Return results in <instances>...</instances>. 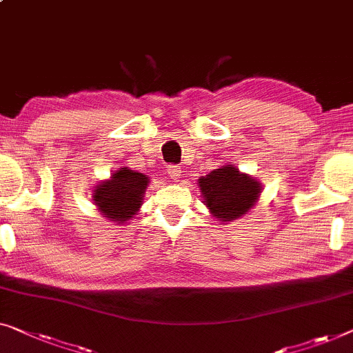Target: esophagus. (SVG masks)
<instances>
[{"label":"esophagus","instance_id":"obj_1","mask_svg":"<svg viewBox=\"0 0 353 353\" xmlns=\"http://www.w3.org/2000/svg\"><path fill=\"white\" fill-rule=\"evenodd\" d=\"M167 173H168V176L170 178H180V175H181V168L180 167H176V165H170L167 168Z\"/></svg>","mask_w":353,"mask_h":353}]
</instances>
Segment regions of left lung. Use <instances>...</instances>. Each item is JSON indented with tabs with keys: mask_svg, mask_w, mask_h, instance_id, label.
Here are the masks:
<instances>
[{
	"mask_svg": "<svg viewBox=\"0 0 353 353\" xmlns=\"http://www.w3.org/2000/svg\"><path fill=\"white\" fill-rule=\"evenodd\" d=\"M203 202L213 216L232 221L247 213L258 201L261 185L254 178L240 173L239 168L224 165L214 168L199 180Z\"/></svg>",
	"mask_w": 353,
	"mask_h": 353,
	"instance_id": "1",
	"label": "left lung"
}]
</instances>
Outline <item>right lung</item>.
Segmentation results:
<instances>
[{"label":"right lung","mask_w":353,"mask_h":353,"mask_svg":"<svg viewBox=\"0 0 353 353\" xmlns=\"http://www.w3.org/2000/svg\"><path fill=\"white\" fill-rule=\"evenodd\" d=\"M146 186L148 175L122 167L113 173L111 180L97 186L95 205L111 221L124 223L139 212Z\"/></svg>","instance_id":"add662e5"}]
</instances>
